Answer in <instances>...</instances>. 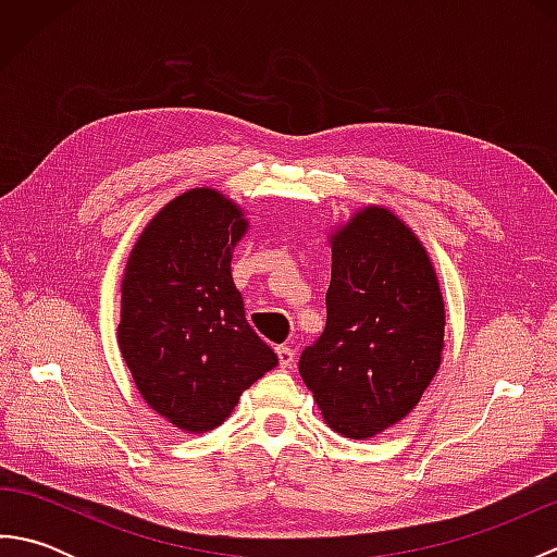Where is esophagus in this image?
Returning <instances> with one entry per match:
<instances>
[{
	"label": "esophagus",
	"mask_w": 557,
	"mask_h": 557,
	"mask_svg": "<svg viewBox=\"0 0 557 557\" xmlns=\"http://www.w3.org/2000/svg\"><path fill=\"white\" fill-rule=\"evenodd\" d=\"M277 359H280V369H292V361H294V349L282 345L277 347Z\"/></svg>",
	"instance_id": "1"
}]
</instances>
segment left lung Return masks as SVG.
<instances>
[{"label": "left lung", "instance_id": "8db88e82", "mask_svg": "<svg viewBox=\"0 0 557 557\" xmlns=\"http://www.w3.org/2000/svg\"><path fill=\"white\" fill-rule=\"evenodd\" d=\"M330 246L327 321L299 373L330 429L366 441L405 419L441 369L445 304L423 244L387 208L354 212Z\"/></svg>", "mask_w": 557, "mask_h": 557}]
</instances>
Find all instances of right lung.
Returning a JSON list of instances; mask_svg holds the SVG:
<instances>
[{
	"label": "right lung",
	"instance_id": "right-lung-1",
	"mask_svg": "<svg viewBox=\"0 0 557 557\" xmlns=\"http://www.w3.org/2000/svg\"><path fill=\"white\" fill-rule=\"evenodd\" d=\"M248 230L234 200L191 188L138 236L122 277V357L140 397L188 433L230 417L277 354L246 323L232 251Z\"/></svg>",
	"mask_w": 557,
	"mask_h": 557
}]
</instances>
